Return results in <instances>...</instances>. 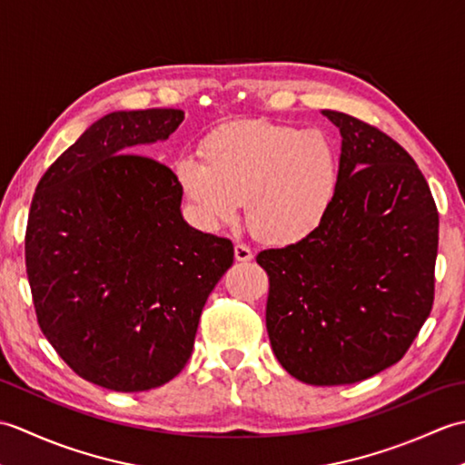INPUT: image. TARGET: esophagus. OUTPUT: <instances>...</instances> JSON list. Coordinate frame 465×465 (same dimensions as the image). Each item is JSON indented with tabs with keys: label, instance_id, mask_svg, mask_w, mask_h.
<instances>
[{
	"label": "esophagus",
	"instance_id": "esophagus-1",
	"mask_svg": "<svg viewBox=\"0 0 465 465\" xmlns=\"http://www.w3.org/2000/svg\"><path fill=\"white\" fill-rule=\"evenodd\" d=\"M233 253H235V260H238V262H250L253 258L250 245H245V243H235Z\"/></svg>",
	"mask_w": 465,
	"mask_h": 465
}]
</instances>
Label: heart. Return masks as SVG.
<instances>
[{"instance_id": "b5f03b06", "label": "heart", "mask_w": 465, "mask_h": 465, "mask_svg": "<svg viewBox=\"0 0 465 465\" xmlns=\"http://www.w3.org/2000/svg\"><path fill=\"white\" fill-rule=\"evenodd\" d=\"M185 153L175 180L205 227L233 223L245 200L255 235L275 245L302 242L328 213L338 155L322 132L262 120L227 122Z\"/></svg>"}]
</instances>
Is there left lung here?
<instances>
[{"mask_svg": "<svg viewBox=\"0 0 465 465\" xmlns=\"http://www.w3.org/2000/svg\"><path fill=\"white\" fill-rule=\"evenodd\" d=\"M340 127L338 187L323 222L298 243L263 250L265 325L295 380L343 385L400 361L433 305L438 207L413 157L358 117Z\"/></svg>", "mask_w": 465, "mask_h": 465, "instance_id": "8db88e82", "label": "left lung"}]
</instances>
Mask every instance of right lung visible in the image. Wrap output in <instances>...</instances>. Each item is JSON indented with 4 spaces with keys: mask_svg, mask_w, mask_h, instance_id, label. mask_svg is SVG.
<instances>
[{
    "mask_svg": "<svg viewBox=\"0 0 465 465\" xmlns=\"http://www.w3.org/2000/svg\"><path fill=\"white\" fill-rule=\"evenodd\" d=\"M182 122V110L104 115L49 165L29 207L39 328L80 378L114 391L160 388L183 370L207 295L233 263L230 240L185 223L170 167L130 153Z\"/></svg>",
    "mask_w": 465,
    "mask_h": 465,
    "instance_id": "obj_1",
    "label": "right lung"
}]
</instances>
